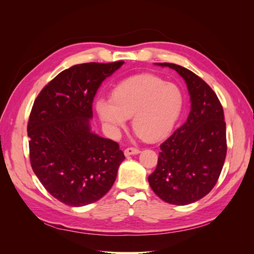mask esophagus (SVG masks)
I'll list each match as a JSON object with an SVG mask.
<instances>
[{
	"instance_id": "1",
	"label": "esophagus",
	"mask_w": 254,
	"mask_h": 254,
	"mask_svg": "<svg viewBox=\"0 0 254 254\" xmlns=\"http://www.w3.org/2000/svg\"><path fill=\"white\" fill-rule=\"evenodd\" d=\"M124 153H125L126 157L133 156V155H137V153H140V149L135 148V147H128V148L125 149Z\"/></svg>"
}]
</instances>
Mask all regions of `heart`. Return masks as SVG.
Returning <instances> with one entry per match:
<instances>
[{
    "mask_svg": "<svg viewBox=\"0 0 254 254\" xmlns=\"http://www.w3.org/2000/svg\"><path fill=\"white\" fill-rule=\"evenodd\" d=\"M183 107V94L174 83L158 76L136 75L118 84L112 97H99L96 111L107 129L118 134L132 117V127L148 141L172 131Z\"/></svg>",
    "mask_w": 254,
    "mask_h": 254,
    "instance_id": "b5f03b06",
    "label": "heart"
}]
</instances>
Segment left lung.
Returning <instances> with one entry per match:
<instances>
[{"mask_svg":"<svg viewBox=\"0 0 254 254\" xmlns=\"http://www.w3.org/2000/svg\"><path fill=\"white\" fill-rule=\"evenodd\" d=\"M186 80L190 96L187 122L160 145L149 186L162 200L186 205L203 198L216 184L227 155L224 109L217 95L195 73L178 64H158Z\"/></svg>","mask_w":254,"mask_h":254,"instance_id":"8db88e82","label":"left lung"}]
</instances>
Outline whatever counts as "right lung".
I'll use <instances>...</instances> for the list:
<instances>
[{
  "label": "right lung",
  "instance_id": "obj_1",
  "mask_svg": "<svg viewBox=\"0 0 254 254\" xmlns=\"http://www.w3.org/2000/svg\"><path fill=\"white\" fill-rule=\"evenodd\" d=\"M124 61L76 64L59 73L37 96L27 135L38 179L57 200L82 206L99 200L117 179L124 152L91 130L92 103L101 83Z\"/></svg>",
  "mask_w": 254,
  "mask_h": 254
}]
</instances>
